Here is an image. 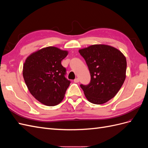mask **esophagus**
Returning <instances> with one entry per match:
<instances>
[{
	"label": "esophagus",
	"mask_w": 148,
	"mask_h": 148,
	"mask_svg": "<svg viewBox=\"0 0 148 148\" xmlns=\"http://www.w3.org/2000/svg\"><path fill=\"white\" fill-rule=\"evenodd\" d=\"M74 82H75V83H78V82H79V79H78V78H75V79H74Z\"/></svg>",
	"instance_id": "obj_1"
}]
</instances>
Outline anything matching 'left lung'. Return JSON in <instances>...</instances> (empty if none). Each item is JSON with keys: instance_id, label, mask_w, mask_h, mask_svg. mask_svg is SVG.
<instances>
[{"instance_id": "1", "label": "left lung", "mask_w": 148, "mask_h": 148, "mask_svg": "<svg viewBox=\"0 0 148 148\" xmlns=\"http://www.w3.org/2000/svg\"><path fill=\"white\" fill-rule=\"evenodd\" d=\"M91 75L89 84H80L87 99L102 104L113 98L126 77L127 60L123 53L113 47L96 44L79 50Z\"/></svg>"}]
</instances>
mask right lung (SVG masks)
I'll list each match as a JSON object with an SVG mask.
<instances>
[{"mask_svg": "<svg viewBox=\"0 0 148 148\" xmlns=\"http://www.w3.org/2000/svg\"><path fill=\"white\" fill-rule=\"evenodd\" d=\"M68 52L47 47L26 59L23 70L25 83L35 99L48 106L63 100L70 81L65 78L66 69L61 62Z\"/></svg>", "mask_w": 148, "mask_h": 148, "instance_id": "1", "label": "right lung"}]
</instances>
